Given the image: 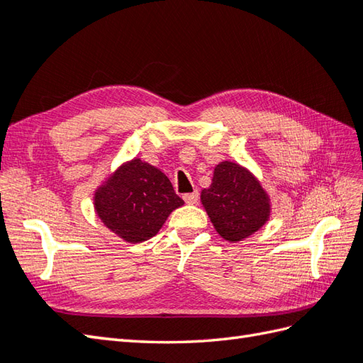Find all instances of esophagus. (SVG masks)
Segmentation results:
<instances>
[{"label":"esophagus","instance_id":"1","mask_svg":"<svg viewBox=\"0 0 363 363\" xmlns=\"http://www.w3.org/2000/svg\"><path fill=\"white\" fill-rule=\"evenodd\" d=\"M182 198H184L185 202H187V204H196L198 199H199V193L195 190L191 193H187V195H184Z\"/></svg>","mask_w":363,"mask_h":363}]
</instances>
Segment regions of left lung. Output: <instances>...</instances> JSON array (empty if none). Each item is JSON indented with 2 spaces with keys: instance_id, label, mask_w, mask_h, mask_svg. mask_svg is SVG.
I'll use <instances>...</instances> for the list:
<instances>
[{
  "instance_id": "obj_1",
  "label": "left lung",
  "mask_w": 363,
  "mask_h": 363,
  "mask_svg": "<svg viewBox=\"0 0 363 363\" xmlns=\"http://www.w3.org/2000/svg\"><path fill=\"white\" fill-rule=\"evenodd\" d=\"M201 204L215 230L229 242H238L258 232L269 218V193L249 168L223 161L215 167L212 184L201 191Z\"/></svg>"
}]
</instances>
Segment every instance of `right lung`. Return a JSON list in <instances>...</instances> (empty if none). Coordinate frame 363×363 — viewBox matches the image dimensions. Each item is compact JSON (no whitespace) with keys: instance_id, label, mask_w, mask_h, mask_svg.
Returning <instances> with one entry per match:
<instances>
[{"instance_id":"right-lung-1","label":"right lung","mask_w":363,"mask_h":363,"mask_svg":"<svg viewBox=\"0 0 363 363\" xmlns=\"http://www.w3.org/2000/svg\"><path fill=\"white\" fill-rule=\"evenodd\" d=\"M97 216L126 242L153 238L173 210L184 206L157 167L133 157L109 173L92 195Z\"/></svg>"}]
</instances>
